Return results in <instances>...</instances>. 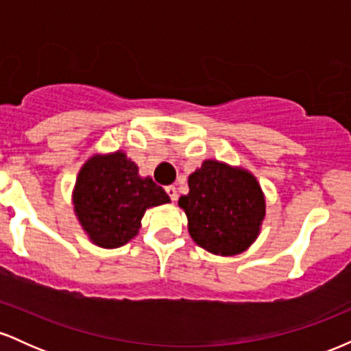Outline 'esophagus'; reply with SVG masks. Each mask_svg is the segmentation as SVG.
Wrapping results in <instances>:
<instances>
[{
  "mask_svg": "<svg viewBox=\"0 0 351 351\" xmlns=\"http://www.w3.org/2000/svg\"><path fill=\"white\" fill-rule=\"evenodd\" d=\"M165 191H167V195L170 196L171 201L178 199V191H176L175 186H167V188H165Z\"/></svg>",
  "mask_w": 351,
  "mask_h": 351,
  "instance_id": "esophagus-1",
  "label": "esophagus"
}]
</instances>
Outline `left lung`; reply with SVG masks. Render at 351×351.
<instances>
[{
    "label": "left lung",
    "mask_w": 351,
    "mask_h": 351,
    "mask_svg": "<svg viewBox=\"0 0 351 351\" xmlns=\"http://www.w3.org/2000/svg\"><path fill=\"white\" fill-rule=\"evenodd\" d=\"M189 193L178 204L196 244L217 256H236L261 232L265 199L256 176L217 160H204L188 178Z\"/></svg>",
    "instance_id": "left-lung-1"
}]
</instances>
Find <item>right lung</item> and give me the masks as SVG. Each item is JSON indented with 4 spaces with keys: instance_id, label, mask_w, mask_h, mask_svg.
Listing matches in <instances>:
<instances>
[{
    "instance_id": "add662e5",
    "label": "right lung",
    "mask_w": 351,
    "mask_h": 351,
    "mask_svg": "<svg viewBox=\"0 0 351 351\" xmlns=\"http://www.w3.org/2000/svg\"><path fill=\"white\" fill-rule=\"evenodd\" d=\"M72 201L88 239L114 249L138 234L148 208L170 203V198L150 176L142 178L138 167L123 152H115L94 155L84 163Z\"/></svg>"
}]
</instances>
